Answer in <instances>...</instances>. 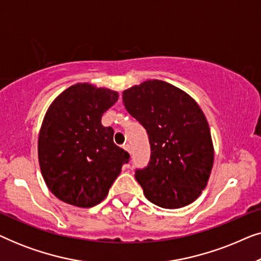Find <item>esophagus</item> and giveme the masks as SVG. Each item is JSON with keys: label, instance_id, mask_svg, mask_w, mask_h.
I'll use <instances>...</instances> for the list:
<instances>
[{"label": "esophagus", "instance_id": "esophagus-1", "mask_svg": "<svg viewBox=\"0 0 261 261\" xmlns=\"http://www.w3.org/2000/svg\"><path fill=\"white\" fill-rule=\"evenodd\" d=\"M123 149L124 151H127L128 153H130V146L128 145V144H126V145H123Z\"/></svg>", "mask_w": 261, "mask_h": 261}]
</instances>
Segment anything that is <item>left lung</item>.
Returning a JSON list of instances; mask_svg holds the SVG:
<instances>
[{
    "instance_id": "1",
    "label": "left lung",
    "mask_w": 261,
    "mask_h": 261,
    "mask_svg": "<svg viewBox=\"0 0 261 261\" xmlns=\"http://www.w3.org/2000/svg\"><path fill=\"white\" fill-rule=\"evenodd\" d=\"M127 112L147 130L151 160L135 178L146 198L165 209L196 201L214 164L208 121L197 102L181 89L149 80L123 91Z\"/></svg>"
}]
</instances>
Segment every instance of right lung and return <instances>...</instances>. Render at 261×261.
Returning a JSON list of instances; mask_svg holds the SVG:
<instances>
[{
	"label": "right lung",
	"instance_id": "right-lung-1",
	"mask_svg": "<svg viewBox=\"0 0 261 261\" xmlns=\"http://www.w3.org/2000/svg\"><path fill=\"white\" fill-rule=\"evenodd\" d=\"M117 91L77 83L48 107L38 139L41 174L49 191L67 204L90 208L108 195L129 154L113 141L102 115Z\"/></svg>",
	"mask_w": 261,
	"mask_h": 261
}]
</instances>
